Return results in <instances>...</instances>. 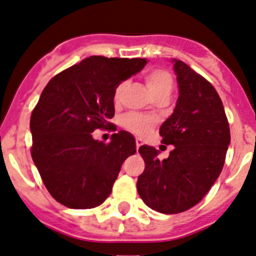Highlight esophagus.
<instances>
[{"mask_svg": "<svg viewBox=\"0 0 256 256\" xmlns=\"http://www.w3.org/2000/svg\"><path fill=\"white\" fill-rule=\"evenodd\" d=\"M135 144H136V148H138V150H139V146H142V140H140V139H139V138H138L136 140H135Z\"/></svg>", "mask_w": 256, "mask_h": 256, "instance_id": "esophagus-1", "label": "esophagus"}]
</instances>
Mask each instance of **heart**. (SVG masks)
Masks as SVG:
<instances>
[{
	"mask_svg": "<svg viewBox=\"0 0 256 256\" xmlns=\"http://www.w3.org/2000/svg\"><path fill=\"white\" fill-rule=\"evenodd\" d=\"M144 80H146V86H148V88H150V91L156 99L164 96L168 98L171 92H172V90H174V77H172V74L168 70H164V68H154V70H148L144 74ZM125 86V82H121L116 88L114 94H113L114 102H118L121 99L122 91H124ZM121 122L122 126L128 128V131L140 135L146 134L153 126V121L150 117H146V116L135 112L128 113V114L124 116Z\"/></svg>",
	"mask_w": 256,
	"mask_h": 256,
	"instance_id": "heart-1",
	"label": "heart"
}]
</instances>
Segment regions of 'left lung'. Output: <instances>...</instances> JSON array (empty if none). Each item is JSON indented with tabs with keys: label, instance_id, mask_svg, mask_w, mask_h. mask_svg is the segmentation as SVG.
Here are the masks:
<instances>
[{
	"label": "left lung",
	"instance_id": "obj_1",
	"mask_svg": "<svg viewBox=\"0 0 256 256\" xmlns=\"http://www.w3.org/2000/svg\"><path fill=\"white\" fill-rule=\"evenodd\" d=\"M172 63L179 96L160 135L174 150L160 161L158 150L142 146L146 168L136 183L144 204L162 214L183 212L205 197L220 175L230 143V124L214 86L184 62Z\"/></svg>",
	"mask_w": 256,
	"mask_h": 256
}]
</instances>
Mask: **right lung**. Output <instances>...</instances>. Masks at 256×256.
I'll use <instances>...</instances> for the list:
<instances>
[{
  "mask_svg": "<svg viewBox=\"0 0 256 256\" xmlns=\"http://www.w3.org/2000/svg\"><path fill=\"white\" fill-rule=\"evenodd\" d=\"M146 64L140 58L95 55L52 77L44 88L30 116V153L59 204L92 208L110 194L124 161L136 152L135 139L121 130L106 144L91 132L110 128L116 88Z\"/></svg>",
  "mask_w": 256,
  "mask_h": 256,
  "instance_id": "1",
  "label": "right lung"
}]
</instances>
